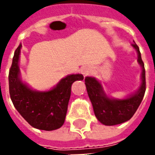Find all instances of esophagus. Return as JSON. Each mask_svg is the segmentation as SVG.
Returning a JSON list of instances; mask_svg holds the SVG:
<instances>
[{
  "label": "esophagus",
  "mask_w": 155,
  "mask_h": 155,
  "mask_svg": "<svg viewBox=\"0 0 155 155\" xmlns=\"http://www.w3.org/2000/svg\"><path fill=\"white\" fill-rule=\"evenodd\" d=\"M91 71H92V70H91L90 67H88V66H84V67H83L81 69V73L83 74L84 76H86L88 74H91Z\"/></svg>",
  "instance_id": "34e87169"
}]
</instances>
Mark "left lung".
<instances>
[{
  "label": "left lung",
  "instance_id": "left-lung-1",
  "mask_svg": "<svg viewBox=\"0 0 155 155\" xmlns=\"http://www.w3.org/2000/svg\"><path fill=\"white\" fill-rule=\"evenodd\" d=\"M138 52V61L142 66V84L140 90L124 100H112L108 98L102 90L101 84L94 78L85 77L84 82L95 116L104 125H115L130 120L140 106L146 90L144 64L141 59L139 46L132 44Z\"/></svg>",
  "mask_w": 155,
  "mask_h": 155
}]
</instances>
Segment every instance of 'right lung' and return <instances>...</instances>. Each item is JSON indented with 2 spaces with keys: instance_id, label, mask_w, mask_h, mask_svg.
<instances>
[{
  "instance_id": "obj_1",
  "label": "right lung",
  "mask_w": 155,
  "mask_h": 155,
  "mask_svg": "<svg viewBox=\"0 0 155 155\" xmlns=\"http://www.w3.org/2000/svg\"><path fill=\"white\" fill-rule=\"evenodd\" d=\"M21 45L16 48L9 71V92L15 108L32 127L42 130H57L64 122L71 97V85L82 81L81 74H71L51 91L37 92L21 83L18 62Z\"/></svg>"
}]
</instances>
